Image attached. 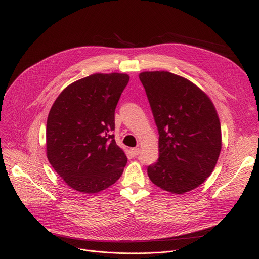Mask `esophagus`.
<instances>
[{
	"mask_svg": "<svg viewBox=\"0 0 259 259\" xmlns=\"http://www.w3.org/2000/svg\"><path fill=\"white\" fill-rule=\"evenodd\" d=\"M130 152L133 156H138L141 153V149L140 148H131Z\"/></svg>",
	"mask_w": 259,
	"mask_h": 259,
	"instance_id": "34e87169",
	"label": "esophagus"
}]
</instances>
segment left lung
Returning <instances> with one entry per match:
<instances>
[{
    "instance_id": "1",
    "label": "left lung",
    "mask_w": 259,
    "mask_h": 259,
    "mask_svg": "<svg viewBox=\"0 0 259 259\" xmlns=\"http://www.w3.org/2000/svg\"><path fill=\"white\" fill-rule=\"evenodd\" d=\"M140 79L157 126L159 157L150 181L172 194L194 190L213 172L222 150L214 104L199 87L168 71H144Z\"/></svg>"
}]
</instances>
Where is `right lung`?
I'll use <instances>...</instances> for the list:
<instances>
[{
    "label": "right lung",
    "instance_id": "1",
    "mask_svg": "<svg viewBox=\"0 0 259 259\" xmlns=\"http://www.w3.org/2000/svg\"><path fill=\"white\" fill-rule=\"evenodd\" d=\"M126 73H94L68 85L47 118L46 154L66 185L93 194L112 186L127 156L110 134Z\"/></svg>",
    "mask_w": 259,
    "mask_h": 259
}]
</instances>
